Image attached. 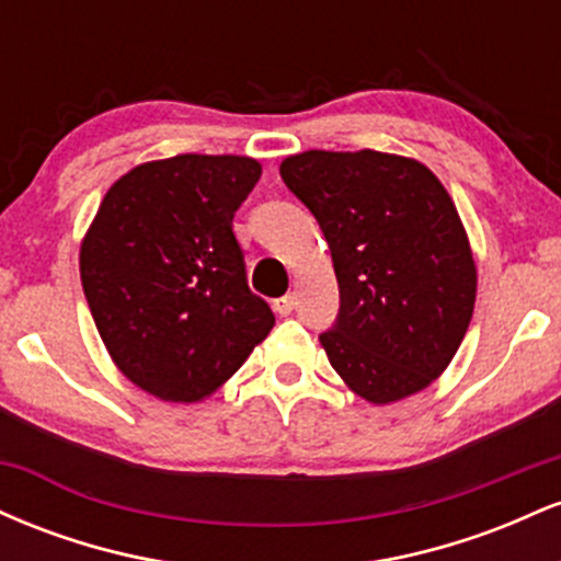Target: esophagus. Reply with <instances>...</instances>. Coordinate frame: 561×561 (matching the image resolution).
<instances>
[{"label": "esophagus", "mask_w": 561, "mask_h": 561, "mask_svg": "<svg viewBox=\"0 0 561 561\" xmlns=\"http://www.w3.org/2000/svg\"><path fill=\"white\" fill-rule=\"evenodd\" d=\"M272 308H274L276 317H289V313L295 311V295L289 293V295H285V298H276Z\"/></svg>", "instance_id": "obj_1"}]
</instances>
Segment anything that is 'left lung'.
<instances>
[{
	"instance_id": "8db88e82",
	"label": "left lung",
	"mask_w": 561,
	"mask_h": 561,
	"mask_svg": "<svg viewBox=\"0 0 561 561\" xmlns=\"http://www.w3.org/2000/svg\"><path fill=\"white\" fill-rule=\"evenodd\" d=\"M279 173L330 244L340 313L319 343L332 369L375 405L430 388L454 362L478 295L446 186L420 160L379 150H306Z\"/></svg>"
}]
</instances>
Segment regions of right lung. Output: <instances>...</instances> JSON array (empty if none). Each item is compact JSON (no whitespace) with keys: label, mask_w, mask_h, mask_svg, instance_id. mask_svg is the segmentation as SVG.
Listing matches in <instances>:
<instances>
[{"label":"right lung","mask_w":561,"mask_h":561,"mask_svg":"<svg viewBox=\"0 0 561 561\" xmlns=\"http://www.w3.org/2000/svg\"><path fill=\"white\" fill-rule=\"evenodd\" d=\"M259 179L248 156L147 160L107 190L83 234L96 332L121 375L160 401L210 398L272 332L231 229Z\"/></svg>","instance_id":"right-lung-1"}]
</instances>
